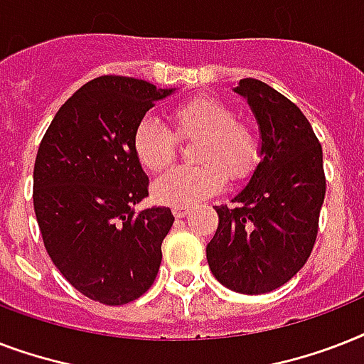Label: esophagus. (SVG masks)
<instances>
[{"instance_id":"esophagus-1","label":"esophagus","mask_w":364,"mask_h":364,"mask_svg":"<svg viewBox=\"0 0 364 364\" xmlns=\"http://www.w3.org/2000/svg\"><path fill=\"white\" fill-rule=\"evenodd\" d=\"M188 208L187 205H176V208H173V215L177 217V219H181V217H185L188 213Z\"/></svg>"}]
</instances>
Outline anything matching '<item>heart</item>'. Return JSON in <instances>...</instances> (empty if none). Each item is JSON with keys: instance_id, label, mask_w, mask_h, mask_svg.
Masks as SVG:
<instances>
[{"instance_id": "obj_1", "label": "heart", "mask_w": 364, "mask_h": 364, "mask_svg": "<svg viewBox=\"0 0 364 364\" xmlns=\"http://www.w3.org/2000/svg\"><path fill=\"white\" fill-rule=\"evenodd\" d=\"M177 137L198 136L194 160L198 166L173 168L154 183V198L168 205H196L219 193L228 179L249 176L259 156V143L247 124L236 121V113L223 100L194 96L170 111ZM132 149L137 162L149 171H162L173 162L177 139L156 119L137 122Z\"/></svg>"}]
</instances>
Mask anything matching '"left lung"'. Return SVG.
<instances>
[{"mask_svg": "<svg viewBox=\"0 0 364 364\" xmlns=\"http://www.w3.org/2000/svg\"><path fill=\"white\" fill-rule=\"evenodd\" d=\"M234 92L247 100L260 132V162L234 194V208L215 205L219 227L205 247L211 274L242 294L287 283L316 243L325 200L323 151L296 105L259 79Z\"/></svg>", "mask_w": 364, "mask_h": 364, "instance_id": "1", "label": "left lung"}]
</instances>
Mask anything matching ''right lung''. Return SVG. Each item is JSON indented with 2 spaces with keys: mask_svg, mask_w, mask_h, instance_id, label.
Instances as JSON below:
<instances>
[{
  "mask_svg": "<svg viewBox=\"0 0 364 364\" xmlns=\"http://www.w3.org/2000/svg\"><path fill=\"white\" fill-rule=\"evenodd\" d=\"M176 88L104 75L82 85L54 115L33 166V210L62 276L92 300L139 299L159 274L170 208L136 211L149 194L132 136Z\"/></svg>",
  "mask_w": 364,
  "mask_h": 364,
  "instance_id": "obj_1",
  "label": "right lung"
}]
</instances>
